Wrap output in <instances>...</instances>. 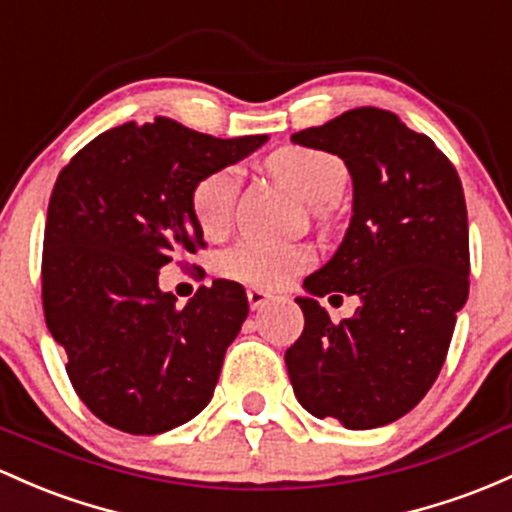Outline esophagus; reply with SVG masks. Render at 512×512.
I'll list each match as a JSON object with an SVG mask.
<instances>
[{
	"instance_id": "1",
	"label": "esophagus",
	"mask_w": 512,
	"mask_h": 512,
	"mask_svg": "<svg viewBox=\"0 0 512 512\" xmlns=\"http://www.w3.org/2000/svg\"><path fill=\"white\" fill-rule=\"evenodd\" d=\"M247 301H250V308L260 311V308H265L272 301V294H267L262 289H247Z\"/></svg>"
}]
</instances>
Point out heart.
Wrapping results in <instances>:
<instances>
[{
	"instance_id": "b5f03b06",
	"label": "heart",
	"mask_w": 512,
	"mask_h": 512,
	"mask_svg": "<svg viewBox=\"0 0 512 512\" xmlns=\"http://www.w3.org/2000/svg\"><path fill=\"white\" fill-rule=\"evenodd\" d=\"M267 170L284 182L291 192L311 204L313 216L323 218L330 204L340 199L347 184V167L340 157L323 150L286 145L267 157ZM240 192L238 167H218L194 184L189 206L196 226L206 235L226 233L235 213ZM316 262L308 245H272L260 240H243L218 257V269L230 279L265 289L284 286L291 277Z\"/></svg>"
}]
</instances>
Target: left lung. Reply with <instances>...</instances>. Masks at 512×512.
Instances as JSON below:
<instances>
[{"label": "left lung", "mask_w": 512, "mask_h": 512, "mask_svg": "<svg viewBox=\"0 0 512 512\" xmlns=\"http://www.w3.org/2000/svg\"><path fill=\"white\" fill-rule=\"evenodd\" d=\"M291 140L345 160L355 213L333 260L303 282L313 296L296 299L303 333L286 350V372L316 418L381 428L413 411L435 384L469 296L462 182L425 133L374 106ZM325 293L363 303L355 317L333 324L315 301Z\"/></svg>", "instance_id": "8db88e82"}]
</instances>
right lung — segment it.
Here are the masks:
<instances>
[{"mask_svg": "<svg viewBox=\"0 0 512 512\" xmlns=\"http://www.w3.org/2000/svg\"><path fill=\"white\" fill-rule=\"evenodd\" d=\"M265 140H221L157 116L101 133L60 170L43 235V313L72 389L101 423L160 435L211 401L247 318L245 289L216 279L177 308L157 274L206 247L194 184Z\"/></svg>", "mask_w": 512, "mask_h": 512, "instance_id": "obj_1", "label": "right lung"}]
</instances>
